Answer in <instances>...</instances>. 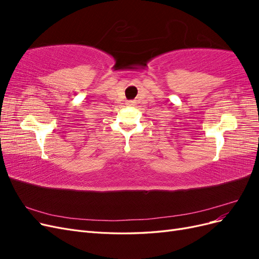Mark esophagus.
I'll list each match as a JSON object with an SVG mask.
<instances>
[{
	"mask_svg": "<svg viewBox=\"0 0 259 259\" xmlns=\"http://www.w3.org/2000/svg\"><path fill=\"white\" fill-rule=\"evenodd\" d=\"M127 106H135L136 105V101L135 100H128L126 103Z\"/></svg>",
	"mask_w": 259,
	"mask_h": 259,
	"instance_id": "34e87169",
	"label": "esophagus"
}]
</instances>
